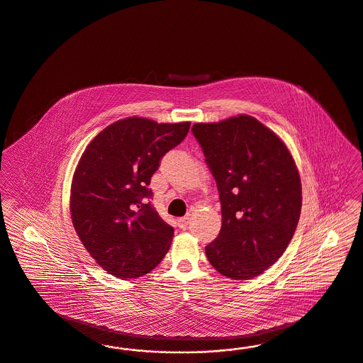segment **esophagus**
I'll use <instances>...</instances> for the list:
<instances>
[{
    "mask_svg": "<svg viewBox=\"0 0 363 363\" xmlns=\"http://www.w3.org/2000/svg\"><path fill=\"white\" fill-rule=\"evenodd\" d=\"M189 223H190L189 217H182V218L178 220V226H179L181 229H185V228L189 225Z\"/></svg>",
    "mask_w": 363,
    "mask_h": 363,
    "instance_id": "obj_1",
    "label": "esophagus"
}]
</instances>
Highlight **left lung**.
I'll list each match as a JSON object with an SVG mask.
<instances>
[{
  "instance_id": "8db88e82",
  "label": "left lung",
  "mask_w": 363,
  "mask_h": 363,
  "mask_svg": "<svg viewBox=\"0 0 363 363\" xmlns=\"http://www.w3.org/2000/svg\"><path fill=\"white\" fill-rule=\"evenodd\" d=\"M191 133L216 179L223 224L205 247L221 275H262L287 250L299 223L301 184L281 139L250 115L196 123Z\"/></svg>"
}]
</instances>
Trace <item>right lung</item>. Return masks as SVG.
<instances>
[{"label": "right lung", "instance_id": "1", "mask_svg": "<svg viewBox=\"0 0 363 363\" xmlns=\"http://www.w3.org/2000/svg\"><path fill=\"white\" fill-rule=\"evenodd\" d=\"M190 122L125 118L94 138L76 167L71 217L88 253L110 275L135 279L162 262L174 235L152 208L149 188L163 155L188 135Z\"/></svg>", "mask_w": 363, "mask_h": 363}]
</instances>
